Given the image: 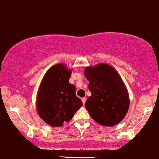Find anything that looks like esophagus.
Listing matches in <instances>:
<instances>
[{"label":"esophagus","mask_w":159,"mask_h":159,"mask_svg":"<svg viewBox=\"0 0 159 159\" xmlns=\"http://www.w3.org/2000/svg\"><path fill=\"white\" fill-rule=\"evenodd\" d=\"M81 100H82L83 104H84V103H85V102H86V98H84H84L81 99Z\"/></svg>","instance_id":"1"}]
</instances>
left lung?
<instances>
[{"label": "left lung", "mask_w": 159, "mask_h": 159, "mask_svg": "<svg viewBox=\"0 0 159 159\" xmlns=\"http://www.w3.org/2000/svg\"><path fill=\"white\" fill-rule=\"evenodd\" d=\"M84 75L91 93L84 106L91 118L103 126L119 123L128 112L130 100L118 72L107 64H99L87 67Z\"/></svg>", "instance_id": "8db88e82"}]
</instances>
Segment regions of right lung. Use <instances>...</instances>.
<instances>
[{
  "label": "right lung",
  "instance_id": "right-lung-1",
  "mask_svg": "<svg viewBox=\"0 0 159 159\" xmlns=\"http://www.w3.org/2000/svg\"><path fill=\"white\" fill-rule=\"evenodd\" d=\"M71 71L62 64L50 68L43 77L37 97V111L48 125L60 127L69 121L83 106L69 84Z\"/></svg>",
  "mask_w": 159,
  "mask_h": 159
}]
</instances>
